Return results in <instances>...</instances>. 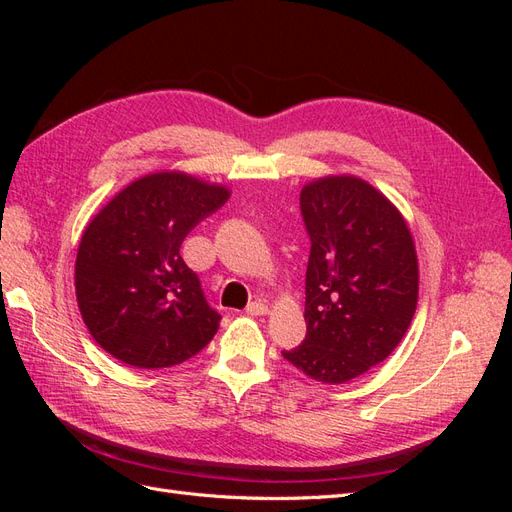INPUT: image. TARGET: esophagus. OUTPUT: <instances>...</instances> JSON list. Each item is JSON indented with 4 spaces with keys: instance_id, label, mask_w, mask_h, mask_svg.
<instances>
[{
    "instance_id": "obj_1",
    "label": "esophagus",
    "mask_w": 512,
    "mask_h": 512,
    "mask_svg": "<svg viewBox=\"0 0 512 512\" xmlns=\"http://www.w3.org/2000/svg\"><path fill=\"white\" fill-rule=\"evenodd\" d=\"M245 312L250 314V316H265L269 312V307L262 303V301H252L250 305L245 307Z\"/></svg>"
}]
</instances>
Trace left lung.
Instances as JSON below:
<instances>
[{"label": "left lung", "instance_id": "left-lung-1", "mask_svg": "<svg viewBox=\"0 0 512 512\" xmlns=\"http://www.w3.org/2000/svg\"><path fill=\"white\" fill-rule=\"evenodd\" d=\"M309 247L301 346L282 356L309 378L342 384L382 363L404 339L418 265L401 213L369 183L327 177L301 192Z\"/></svg>", "mask_w": 512, "mask_h": 512}]
</instances>
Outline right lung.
<instances>
[{
  "mask_svg": "<svg viewBox=\"0 0 512 512\" xmlns=\"http://www.w3.org/2000/svg\"><path fill=\"white\" fill-rule=\"evenodd\" d=\"M228 190L181 173L130 183L83 232L76 301L91 337L141 369L179 365L203 350L222 316L179 250Z\"/></svg>",
  "mask_w": 512,
  "mask_h": 512,
  "instance_id": "1",
  "label": "right lung"
}]
</instances>
